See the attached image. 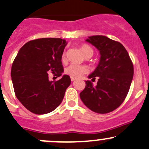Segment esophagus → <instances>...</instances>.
<instances>
[{
  "mask_svg": "<svg viewBox=\"0 0 149 149\" xmlns=\"http://www.w3.org/2000/svg\"><path fill=\"white\" fill-rule=\"evenodd\" d=\"M76 79H75V78H73V77H71L70 78V80H71V81H74L75 80H76Z\"/></svg>",
  "mask_w": 149,
  "mask_h": 149,
  "instance_id": "esophagus-1",
  "label": "esophagus"
}]
</instances>
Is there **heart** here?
Wrapping results in <instances>:
<instances>
[{
  "instance_id": "obj_1",
  "label": "heart",
  "mask_w": 149,
  "mask_h": 149,
  "mask_svg": "<svg viewBox=\"0 0 149 149\" xmlns=\"http://www.w3.org/2000/svg\"><path fill=\"white\" fill-rule=\"evenodd\" d=\"M80 51L84 57L88 55V54H92H92H93V50H92V49L89 46L86 45V44H84V45H82L80 47ZM63 60L65 59V54H63ZM88 71H89V70H88V68L86 66L81 65H70L65 69L66 74L69 75L70 77L75 78V79L81 77L82 75L87 73Z\"/></svg>"
}]
</instances>
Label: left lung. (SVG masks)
Returning a JSON list of instances; mask_svg holds the SVG:
<instances>
[{
    "mask_svg": "<svg viewBox=\"0 0 149 149\" xmlns=\"http://www.w3.org/2000/svg\"><path fill=\"white\" fill-rule=\"evenodd\" d=\"M99 51V63L88 78L94 86L85 81L86 86L80 98L91 111L107 113L114 111L123 102L129 92L132 78L133 65L126 49L119 42L104 36H92L86 39Z\"/></svg>",
    "mask_w": 149,
    "mask_h": 149,
    "instance_id": "1",
    "label": "left lung"
}]
</instances>
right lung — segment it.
Segmentation results:
<instances>
[{
	"instance_id": "obj_1",
	"label": "right lung",
	"mask_w": 149,
	"mask_h": 149,
	"mask_svg": "<svg viewBox=\"0 0 149 149\" xmlns=\"http://www.w3.org/2000/svg\"><path fill=\"white\" fill-rule=\"evenodd\" d=\"M67 42L62 38H44L26 43L18 52L11 70L16 97L30 112L45 114L63 101L70 78L63 75L57 81L49 80V72L61 76L62 55Z\"/></svg>"
}]
</instances>
